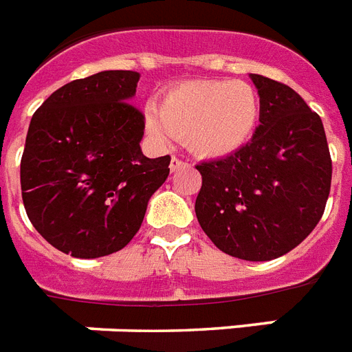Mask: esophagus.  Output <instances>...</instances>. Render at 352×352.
<instances>
[{
    "instance_id": "1",
    "label": "esophagus",
    "mask_w": 352,
    "mask_h": 352,
    "mask_svg": "<svg viewBox=\"0 0 352 352\" xmlns=\"http://www.w3.org/2000/svg\"><path fill=\"white\" fill-rule=\"evenodd\" d=\"M184 167H189V163L182 162L179 158L173 156V160H170V173H178L179 168H184Z\"/></svg>"
}]
</instances>
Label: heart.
<instances>
[{"mask_svg": "<svg viewBox=\"0 0 352 352\" xmlns=\"http://www.w3.org/2000/svg\"><path fill=\"white\" fill-rule=\"evenodd\" d=\"M260 114L261 98L249 81L194 80L163 92L158 107L147 109L145 122L153 136L178 134L190 153L216 160L251 142Z\"/></svg>", "mask_w": 352, "mask_h": 352, "instance_id": "b5f03b06", "label": "heart"}]
</instances>
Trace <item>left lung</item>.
<instances>
[{"instance_id":"left-lung-1","label":"left lung","mask_w":352,"mask_h":352,"mask_svg":"<svg viewBox=\"0 0 352 352\" xmlns=\"http://www.w3.org/2000/svg\"><path fill=\"white\" fill-rule=\"evenodd\" d=\"M261 98L245 147L196 165V218L220 251L247 261L287 254L320 221L333 163L323 123L291 87L249 74Z\"/></svg>"}]
</instances>
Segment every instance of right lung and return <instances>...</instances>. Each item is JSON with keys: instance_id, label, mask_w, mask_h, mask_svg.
<instances>
[{"instance_id": "add662e5", "label": "right lung", "mask_w": 352, "mask_h": 352, "mask_svg": "<svg viewBox=\"0 0 352 352\" xmlns=\"http://www.w3.org/2000/svg\"><path fill=\"white\" fill-rule=\"evenodd\" d=\"M140 72L103 70L52 92L30 120L21 196L34 229L74 258L127 245L151 196L168 176V156H143L145 118L129 101Z\"/></svg>"}]
</instances>
